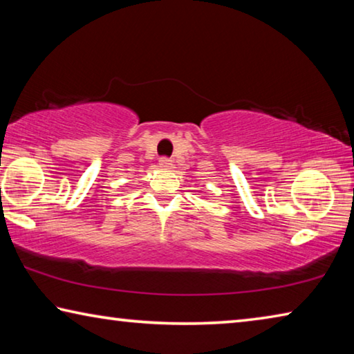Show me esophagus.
<instances>
[{
  "instance_id": "1",
  "label": "esophagus",
  "mask_w": 354,
  "mask_h": 354,
  "mask_svg": "<svg viewBox=\"0 0 354 354\" xmlns=\"http://www.w3.org/2000/svg\"><path fill=\"white\" fill-rule=\"evenodd\" d=\"M159 167H160V169H164V170H170L171 167H173L171 159H169V158H162V159L159 160Z\"/></svg>"
}]
</instances>
